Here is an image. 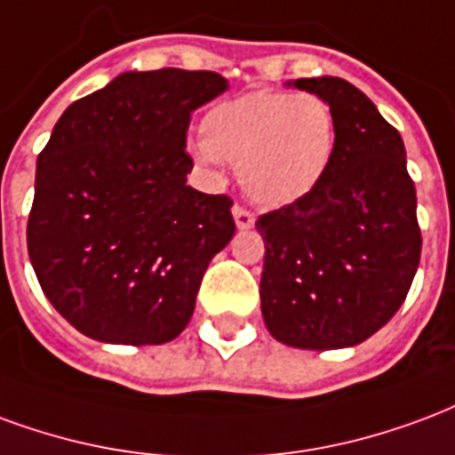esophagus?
<instances>
[{"label":"esophagus","instance_id":"obj_1","mask_svg":"<svg viewBox=\"0 0 455 455\" xmlns=\"http://www.w3.org/2000/svg\"><path fill=\"white\" fill-rule=\"evenodd\" d=\"M232 218H235L237 230H250V228H254V213H250V211L242 208V205H235V208H232Z\"/></svg>","mask_w":455,"mask_h":455}]
</instances>
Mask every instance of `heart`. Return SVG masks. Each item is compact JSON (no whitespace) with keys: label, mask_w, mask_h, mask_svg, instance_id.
Returning <instances> with one entry per match:
<instances>
[{"label":"heart","mask_w":455,"mask_h":455,"mask_svg":"<svg viewBox=\"0 0 455 455\" xmlns=\"http://www.w3.org/2000/svg\"><path fill=\"white\" fill-rule=\"evenodd\" d=\"M194 157L205 167L237 162L244 194L268 208L303 201L337 155V121L323 96L251 89L213 104L201 121Z\"/></svg>","instance_id":"1"}]
</instances>
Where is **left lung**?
Here are the masks:
<instances>
[{
    "instance_id": "left-lung-1",
    "label": "left lung",
    "mask_w": 455,
    "mask_h": 455,
    "mask_svg": "<svg viewBox=\"0 0 455 455\" xmlns=\"http://www.w3.org/2000/svg\"><path fill=\"white\" fill-rule=\"evenodd\" d=\"M288 87L332 106L337 155L313 194L257 220L267 247L261 315L288 347H356L397 313L419 267L404 142L347 79H296Z\"/></svg>"
}]
</instances>
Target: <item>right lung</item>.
Returning <instances> with one entry per match:
<instances>
[{
  "label": "right lung",
  "mask_w": 455,
  "mask_h": 455,
  "mask_svg": "<svg viewBox=\"0 0 455 455\" xmlns=\"http://www.w3.org/2000/svg\"><path fill=\"white\" fill-rule=\"evenodd\" d=\"M228 89L215 72H123L60 116L36 164L26 240L52 307L104 344L184 332L232 201L187 187V131Z\"/></svg>",
  "instance_id": "1"
}]
</instances>
